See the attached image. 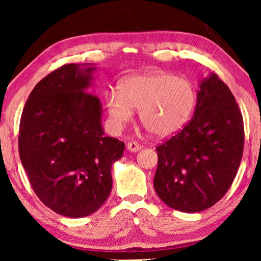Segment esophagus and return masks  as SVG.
<instances>
[{
	"label": "esophagus",
	"mask_w": 261,
	"mask_h": 261,
	"mask_svg": "<svg viewBox=\"0 0 261 261\" xmlns=\"http://www.w3.org/2000/svg\"><path fill=\"white\" fill-rule=\"evenodd\" d=\"M140 148H141V146L135 141H129L127 144V149H128V151H130V152H137Z\"/></svg>",
	"instance_id": "1"
}]
</instances>
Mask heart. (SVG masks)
<instances>
[{
  "instance_id": "heart-1",
  "label": "heart",
  "mask_w": 261,
  "mask_h": 261,
  "mask_svg": "<svg viewBox=\"0 0 261 261\" xmlns=\"http://www.w3.org/2000/svg\"><path fill=\"white\" fill-rule=\"evenodd\" d=\"M197 91L188 78L170 73L134 74L121 89L107 95V107L114 126L123 127L139 109V119L156 137L165 138L183 128L194 113Z\"/></svg>"
}]
</instances>
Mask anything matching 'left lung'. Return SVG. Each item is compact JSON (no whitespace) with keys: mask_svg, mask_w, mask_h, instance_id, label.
<instances>
[{"mask_svg":"<svg viewBox=\"0 0 261 261\" xmlns=\"http://www.w3.org/2000/svg\"><path fill=\"white\" fill-rule=\"evenodd\" d=\"M244 144V119L234 95L212 73L199 84L192 119L155 147L156 195L179 212L210 208L229 190Z\"/></svg>","mask_w":261,"mask_h":261,"instance_id":"left-lung-1","label":"left lung"}]
</instances>
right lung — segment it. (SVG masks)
Masks as SVG:
<instances>
[{
  "mask_svg": "<svg viewBox=\"0 0 261 261\" xmlns=\"http://www.w3.org/2000/svg\"><path fill=\"white\" fill-rule=\"evenodd\" d=\"M66 64L35 85L20 120L19 153L35 195L59 215L95 213L112 191L124 142L106 137L101 102L87 91L95 67Z\"/></svg>",
  "mask_w": 261,
  "mask_h": 261,
  "instance_id": "1",
  "label": "right lung"
}]
</instances>
